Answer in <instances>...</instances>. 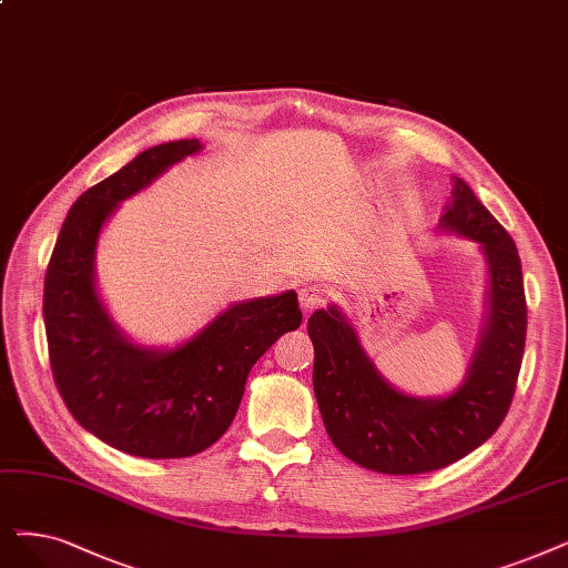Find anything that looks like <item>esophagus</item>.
Here are the masks:
<instances>
[{"instance_id":"34e87169","label":"esophagus","mask_w":568,"mask_h":568,"mask_svg":"<svg viewBox=\"0 0 568 568\" xmlns=\"http://www.w3.org/2000/svg\"><path fill=\"white\" fill-rule=\"evenodd\" d=\"M328 298V288L324 284H305L301 291H298V301H301V307L303 312H312L316 307H322Z\"/></svg>"}]
</instances>
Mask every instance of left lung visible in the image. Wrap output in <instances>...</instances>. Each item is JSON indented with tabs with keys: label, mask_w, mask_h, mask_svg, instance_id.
<instances>
[{
	"label": "left lung",
	"mask_w": 568,
	"mask_h": 568,
	"mask_svg": "<svg viewBox=\"0 0 568 568\" xmlns=\"http://www.w3.org/2000/svg\"><path fill=\"white\" fill-rule=\"evenodd\" d=\"M440 229L478 244L489 275L480 343L455 392L419 398L394 389L335 305L307 322L314 396L328 436L347 459L377 473L415 475L459 462L501 426L515 394L527 337L517 246L459 176Z\"/></svg>",
	"instance_id": "1"
}]
</instances>
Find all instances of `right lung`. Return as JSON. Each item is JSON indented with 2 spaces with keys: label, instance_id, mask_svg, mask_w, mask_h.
I'll return each mask as SVG.
<instances>
[{
  "label": "right lung",
  "instance_id": "obj_1",
  "mask_svg": "<svg viewBox=\"0 0 568 568\" xmlns=\"http://www.w3.org/2000/svg\"><path fill=\"white\" fill-rule=\"evenodd\" d=\"M197 140L134 155L67 214L43 284L51 371L74 419L144 459H181L214 445L235 419L254 363L303 322L296 291L233 303L174 349L142 347L116 326L95 284L102 225L123 200L195 155Z\"/></svg>",
  "mask_w": 568,
  "mask_h": 568
}]
</instances>
